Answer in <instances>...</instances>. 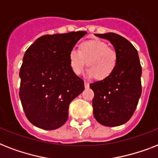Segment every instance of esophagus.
Instances as JSON below:
<instances>
[{"instance_id": "1", "label": "esophagus", "mask_w": 158, "mask_h": 158, "mask_svg": "<svg viewBox=\"0 0 158 158\" xmlns=\"http://www.w3.org/2000/svg\"><path fill=\"white\" fill-rule=\"evenodd\" d=\"M84 86H85V88H89V82H87V81H84Z\"/></svg>"}]
</instances>
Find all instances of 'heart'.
<instances>
[{"mask_svg": "<svg viewBox=\"0 0 158 158\" xmlns=\"http://www.w3.org/2000/svg\"><path fill=\"white\" fill-rule=\"evenodd\" d=\"M117 61L115 49L100 40L84 41L79 45L78 51L72 50L69 54V65L74 74H81L86 64L89 67L87 74L97 80L110 77L115 71Z\"/></svg>", "mask_w": 158, "mask_h": 158, "instance_id": "obj_1", "label": "heart"}]
</instances>
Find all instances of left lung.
Listing matches in <instances>:
<instances>
[{"label": "left lung", "mask_w": 158, "mask_h": 158, "mask_svg": "<svg viewBox=\"0 0 158 158\" xmlns=\"http://www.w3.org/2000/svg\"><path fill=\"white\" fill-rule=\"evenodd\" d=\"M95 35L110 41L118 56L112 74L89 85L94 93V117L101 125L114 127L127 122L137 107L142 93V67L137 50L127 39L114 33Z\"/></svg>", "instance_id": "8db88e82"}]
</instances>
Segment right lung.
Segmentation results:
<instances>
[{"label":"right lung","mask_w":158,"mask_h":158,"mask_svg":"<svg viewBox=\"0 0 158 158\" xmlns=\"http://www.w3.org/2000/svg\"><path fill=\"white\" fill-rule=\"evenodd\" d=\"M85 31L38 38L24 53L19 70V98L26 117L46 130L66 122L69 105L84 89L72 71L69 54Z\"/></svg>","instance_id":"1"}]
</instances>
